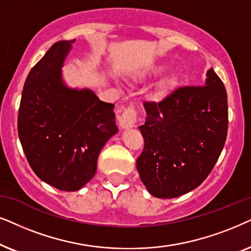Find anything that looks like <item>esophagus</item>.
<instances>
[{"mask_svg": "<svg viewBox=\"0 0 251 251\" xmlns=\"http://www.w3.org/2000/svg\"><path fill=\"white\" fill-rule=\"evenodd\" d=\"M136 112L133 108H128L119 116V126L123 129H128L135 127L136 125Z\"/></svg>", "mask_w": 251, "mask_h": 251, "instance_id": "esophagus-1", "label": "esophagus"}]
</instances>
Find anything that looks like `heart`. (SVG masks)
Segmentation results:
<instances>
[{"instance_id": "obj_1", "label": "heart", "mask_w": 251, "mask_h": 251, "mask_svg": "<svg viewBox=\"0 0 251 251\" xmlns=\"http://www.w3.org/2000/svg\"><path fill=\"white\" fill-rule=\"evenodd\" d=\"M165 69H166V65L162 64V63L151 65L149 66V68L143 70L141 73V76L142 78H149V76L157 75H159L160 72L164 71ZM178 82H179V76L176 75H170L168 76H165V78L160 80V82L158 83L156 95L158 96V98H162V96H164L166 94V93L172 91V89L178 85Z\"/></svg>"}]
</instances>
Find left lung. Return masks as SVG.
I'll list each match as a JSON object with an SVG mask.
<instances>
[{
  "mask_svg": "<svg viewBox=\"0 0 251 251\" xmlns=\"http://www.w3.org/2000/svg\"><path fill=\"white\" fill-rule=\"evenodd\" d=\"M205 75L203 86L182 87L158 104H143L147 118L139 129L145 148L136 169L155 198H178L199 187L225 145L226 89L212 68Z\"/></svg>",
  "mask_w": 251,
  "mask_h": 251,
  "instance_id": "left-lung-1",
  "label": "left lung"
}]
</instances>
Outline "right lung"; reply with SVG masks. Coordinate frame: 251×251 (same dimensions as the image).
<instances>
[{
	"label": "right lung",
	"mask_w": 251,
	"mask_h": 251,
	"mask_svg": "<svg viewBox=\"0 0 251 251\" xmlns=\"http://www.w3.org/2000/svg\"><path fill=\"white\" fill-rule=\"evenodd\" d=\"M75 42H56L29 71L18 112L19 140L32 170L65 192L81 189L95 176L100 151L118 132L112 103L63 78Z\"/></svg>",
	"instance_id": "1"
}]
</instances>
